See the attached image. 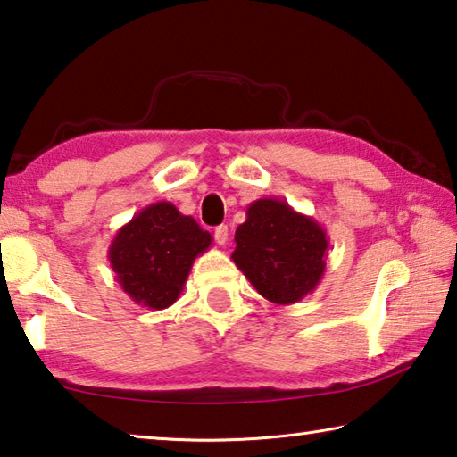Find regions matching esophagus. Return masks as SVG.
Instances as JSON below:
<instances>
[{
  "instance_id": "esophagus-1",
  "label": "esophagus",
  "mask_w": 457,
  "mask_h": 457,
  "mask_svg": "<svg viewBox=\"0 0 457 457\" xmlns=\"http://www.w3.org/2000/svg\"><path fill=\"white\" fill-rule=\"evenodd\" d=\"M213 237H215V242H218L220 245H226L228 239H229V229H228V226H218V228H215Z\"/></svg>"
}]
</instances>
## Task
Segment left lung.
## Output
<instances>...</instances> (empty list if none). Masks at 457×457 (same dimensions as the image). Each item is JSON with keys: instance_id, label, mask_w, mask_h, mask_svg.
<instances>
[{"instance_id": "left-lung-1", "label": "left lung", "mask_w": 457, "mask_h": 457, "mask_svg": "<svg viewBox=\"0 0 457 457\" xmlns=\"http://www.w3.org/2000/svg\"><path fill=\"white\" fill-rule=\"evenodd\" d=\"M328 250L329 237L313 218L278 197H262L247 205L231 260L265 300L292 305L320 286Z\"/></svg>"}]
</instances>
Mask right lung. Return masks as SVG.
<instances>
[{"label":"right lung","instance_id":"add662e5","mask_svg":"<svg viewBox=\"0 0 457 457\" xmlns=\"http://www.w3.org/2000/svg\"><path fill=\"white\" fill-rule=\"evenodd\" d=\"M213 237L192 215L171 202H155L137 212L113 236L107 260L131 302L165 310L184 292L197 255L210 250Z\"/></svg>","mask_w":457,"mask_h":457}]
</instances>
